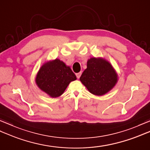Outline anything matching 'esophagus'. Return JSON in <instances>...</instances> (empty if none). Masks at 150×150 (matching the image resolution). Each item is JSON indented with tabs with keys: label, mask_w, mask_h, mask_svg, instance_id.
Wrapping results in <instances>:
<instances>
[{
	"label": "esophagus",
	"mask_w": 150,
	"mask_h": 150,
	"mask_svg": "<svg viewBox=\"0 0 150 150\" xmlns=\"http://www.w3.org/2000/svg\"><path fill=\"white\" fill-rule=\"evenodd\" d=\"M81 74H82V73H81V72H79V73H76V76H77V79H79V78H80Z\"/></svg>",
	"instance_id": "1"
}]
</instances>
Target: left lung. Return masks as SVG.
Masks as SVG:
<instances>
[{
	"instance_id": "obj_1",
	"label": "left lung",
	"mask_w": 150,
	"mask_h": 150,
	"mask_svg": "<svg viewBox=\"0 0 150 150\" xmlns=\"http://www.w3.org/2000/svg\"><path fill=\"white\" fill-rule=\"evenodd\" d=\"M80 81L91 93L101 96L112 89L118 81L117 73L111 64L103 58H91Z\"/></svg>"
}]
</instances>
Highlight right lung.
<instances>
[{
  "mask_svg": "<svg viewBox=\"0 0 150 150\" xmlns=\"http://www.w3.org/2000/svg\"><path fill=\"white\" fill-rule=\"evenodd\" d=\"M77 79L69 66L59 59L44 63L38 71L35 82L41 90L51 97L60 96L71 81Z\"/></svg>",
  "mask_w": 150,
  "mask_h": 150,
  "instance_id": "right-lung-1",
  "label": "right lung"
}]
</instances>
